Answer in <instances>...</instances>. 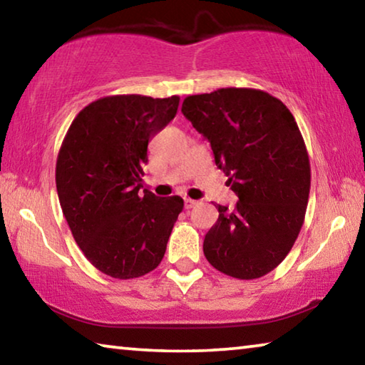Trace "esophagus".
Segmentation results:
<instances>
[{
  "label": "esophagus",
  "instance_id": "1",
  "mask_svg": "<svg viewBox=\"0 0 365 365\" xmlns=\"http://www.w3.org/2000/svg\"><path fill=\"white\" fill-rule=\"evenodd\" d=\"M183 202H185V209H191V207H195L197 205V201L190 200V197H185Z\"/></svg>",
  "mask_w": 365,
  "mask_h": 365
}]
</instances>
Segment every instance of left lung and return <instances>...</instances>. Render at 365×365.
I'll list each match as a JSON object with an SVG mask.
<instances>
[{
	"mask_svg": "<svg viewBox=\"0 0 365 365\" xmlns=\"http://www.w3.org/2000/svg\"><path fill=\"white\" fill-rule=\"evenodd\" d=\"M182 113L211 143L215 164L238 196L217 205L202 251L212 267L240 280L274 270L298 238L311 190V164L293 114L256 88L191 95Z\"/></svg>",
	"mask_w": 365,
	"mask_h": 365,
	"instance_id": "left-lung-1",
	"label": "left lung"
}]
</instances>
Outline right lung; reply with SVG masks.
Returning a JSON list of instances; mask_svg holds the SVG:
<instances>
[{
	"label": "right lung",
	"instance_id": "add662e5",
	"mask_svg": "<svg viewBox=\"0 0 365 365\" xmlns=\"http://www.w3.org/2000/svg\"><path fill=\"white\" fill-rule=\"evenodd\" d=\"M180 98L104 96L72 120L56 160V188L85 257L113 279H137L163 261L180 196L140 191L148 141L174 119Z\"/></svg>",
	"mask_w": 365,
	"mask_h": 365
}]
</instances>
